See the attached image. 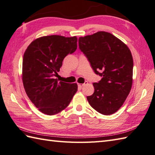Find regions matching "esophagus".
<instances>
[{
  "instance_id": "obj_1",
  "label": "esophagus",
  "mask_w": 155,
  "mask_h": 155,
  "mask_svg": "<svg viewBox=\"0 0 155 155\" xmlns=\"http://www.w3.org/2000/svg\"><path fill=\"white\" fill-rule=\"evenodd\" d=\"M87 84V81H85L84 84H78V86L80 87H82L84 86V85H85V84Z\"/></svg>"
}]
</instances>
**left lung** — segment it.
Returning <instances> with one entry per match:
<instances>
[{"instance_id":"left-lung-1","label":"left lung","mask_w":155,"mask_h":155,"mask_svg":"<svg viewBox=\"0 0 155 155\" xmlns=\"http://www.w3.org/2000/svg\"><path fill=\"white\" fill-rule=\"evenodd\" d=\"M78 41L95 73L103 77L93 84L95 91L87 97L89 104L103 115L113 114L124 104L131 89V52L121 40L104 31L80 37Z\"/></svg>"}]
</instances>
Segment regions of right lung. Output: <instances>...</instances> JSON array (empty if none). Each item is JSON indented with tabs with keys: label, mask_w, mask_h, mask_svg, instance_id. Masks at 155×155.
I'll use <instances>...</instances> for the list:
<instances>
[{
	"label": "right lung",
	"mask_w": 155,
	"mask_h": 155,
	"mask_svg": "<svg viewBox=\"0 0 155 155\" xmlns=\"http://www.w3.org/2000/svg\"><path fill=\"white\" fill-rule=\"evenodd\" d=\"M76 36H46L32 41L24 54L22 82L27 95L40 111L53 115L66 109L78 85L58 82L56 76L68 54L77 49Z\"/></svg>",
	"instance_id": "add662e5"
}]
</instances>
